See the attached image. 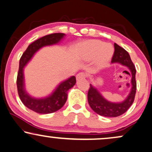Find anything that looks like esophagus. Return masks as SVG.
<instances>
[{"label": "esophagus", "instance_id": "1", "mask_svg": "<svg viewBox=\"0 0 152 152\" xmlns=\"http://www.w3.org/2000/svg\"><path fill=\"white\" fill-rule=\"evenodd\" d=\"M86 76H87V75H86V74H85V73L83 72L78 73V74L76 75V80H79L83 79V78H86Z\"/></svg>", "mask_w": 152, "mask_h": 152}]
</instances>
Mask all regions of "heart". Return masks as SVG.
I'll return each instance as SVG.
<instances>
[{
	"mask_svg": "<svg viewBox=\"0 0 152 152\" xmlns=\"http://www.w3.org/2000/svg\"><path fill=\"white\" fill-rule=\"evenodd\" d=\"M114 53L112 46L104 42L93 40L86 42L82 47L81 56L86 60H90L97 56V65L102 66L109 62Z\"/></svg>",
	"mask_w": 152,
	"mask_h": 152,
	"instance_id": "obj_1",
	"label": "heart"
}]
</instances>
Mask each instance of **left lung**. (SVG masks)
<instances>
[{
	"mask_svg": "<svg viewBox=\"0 0 152 152\" xmlns=\"http://www.w3.org/2000/svg\"><path fill=\"white\" fill-rule=\"evenodd\" d=\"M115 62L120 63L122 65L128 67L130 69L132 75L131 91L124 102L120 103H112L104 98L97 89L90 85L88 93V103L92 109L100 116L106 117L121 116L130 108L135 99L137 89L135 65L132 63L128 52L116 43H114V53L111 59V63Z\"/></svg>",
	"mask_w": 152,
	"mask_h": 152,
	"instance_id": "8db88e82",
	"label": "left lung"
}]
</instances>
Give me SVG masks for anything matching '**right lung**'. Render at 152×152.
<instances>
[{
    "mask_svg": "<svg viewBox=\"0 0 152 152\" xmlns=\"http://www.w3.org/2000/svg\"><path fill=\"white\" fill-rule=\"evenodd\" d=\"M64 34L55 33L38 38L28 46L20 59V66H19V71L17 77V87L19 97L22 103L27 108L38 114H50L62 108L66 101L68 90L76 83V77L72 76L61 83L57 89L53 92V93L48 97L43 99H36L28 95L25 91L23 68L31 59L36 52H37L43 46L57 43L64 37Z\"/></svg>",
    "mask_w": 152,
    "mask_h": 152,
    "instance_id": "add662e5",
    "label": "right lung"
}]
</instances>
